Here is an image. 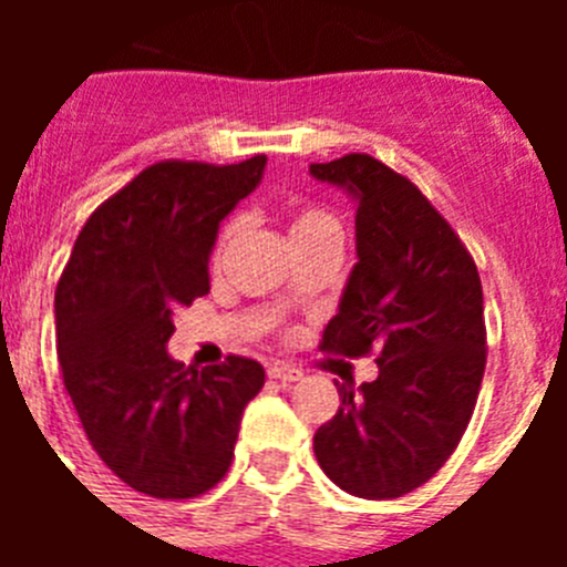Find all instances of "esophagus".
<instances>
[{
	"label": "esophagus",
	"mask_w": 567,
	"mask_h": 567,
	"mask_svg": "<svg viewBox=\"0 0 567 567\" xmlns=\"http://www.w3.org/2000/svg\"><path fill=\"white\" fill-rule=\"evenodd\" d=\"M269 378L280 380V383H295V380L303 378L298 365H289V363H272L269 365Z\"/></svg>",
	"instance_id": "obj_1"
}]
</instances>
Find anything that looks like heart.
<instances>
[{
  "label": "heart",
  "mask_w": 567,
  "mask_h": 567,
  "mask_svg": "<svg viewBox=\"0 0 567 567\" xmlns=\"http://www.w3.org/2000/svg\"><path fill=\"white\" fill-rule=\"evenodd\" d=\"M318 229H338V224H334L332 215L320 213V209H312V207L295 209L292 221H289V235H292V238L318 233ZM238 233H240L238 221H229L227 227L221 229V235H218V240H215V249H213L215 264H221V260L227 258L229 249H233V244H235V238H238Z\"/></svg>",
  "instance_id": "obj_1"
}]
</instances>
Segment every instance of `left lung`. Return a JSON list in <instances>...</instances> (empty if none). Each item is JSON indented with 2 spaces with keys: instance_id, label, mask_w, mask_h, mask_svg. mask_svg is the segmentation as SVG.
<instances>
[{
  "instance_id": "8db88e82",
  "label": "left lung",
  "mask_w": 567,
  "mask_h": 567,
  "mask_svg": "<svg viewBox=\"0 0 567 567\" xmlns=\"http://www.w3.org/2000/svg\"><path fill=\"white\" fill-rule=\"evenodd\" d=\"M358 202V264L320 349L378 354V380L338 385L340 409L315 432L327 477L363 499L420 488L457 449L485 372L477 264L405 175L365 153L312 164Z\"/></svg>"
}]
</instances>
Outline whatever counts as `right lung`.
I'll use <instances>...</instances> for the list:
<instances>
[{
  "mask_svg": "<svg viewBox=\"0 0 567 567\" xmlns=\"http://www.w3.org/2000/svg\"><path fill=\"white\" fill-rule=\"evenodd\" d=\"M267 155L240 164H150L90 215L56 287V354L90 445L115 477L158 499L224 480L258 360L202 372L167 354L173 312L209 292L218 227L258 187Z\"/></svg>",
  "mask_w": 567,
  "mask_h": 567,
  "instance_id": "right-lung-1",
  "label": "right lung"
}]
</instances>
